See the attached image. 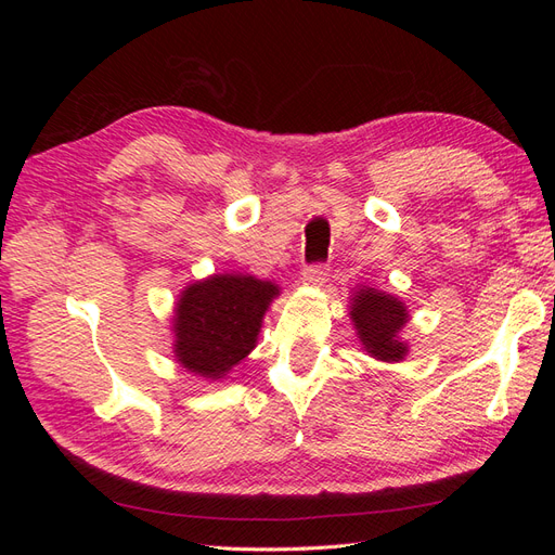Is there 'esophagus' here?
Masks as SVG:
<instances>
[{
    "label": "esophagus",
    "instance_id": "1",
    "mask_svg": "<svg viewBox=\"0 0 555 555\" xmlns=\"http://www.w3.org/2000/svg\"><path fill=\"white\" fill-rule=\"evenodd\" d=\"M328 275V266L326 263H310L304 268V282L306 284H322Z\"/></svg>",
    "mask_w": 555,
    "mask_h": 555
}]
</instances>
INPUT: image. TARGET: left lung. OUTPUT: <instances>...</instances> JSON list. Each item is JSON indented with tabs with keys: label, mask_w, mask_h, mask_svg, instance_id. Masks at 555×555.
Here are the masks:
<instances>
[{
	"label": "left lung",
	"mask_w": 555,
	"mask_h": 555,
	"mask_svg": "<svg viewBox=\"0 0 555 555\" xmlns=\"http://www.w3.org/2000/svg\"><path fill=\"white\" fill-rule=\"evenodd\" d=\"M351 319L365 349L379 361H400L408 347L398 340L408 322V310L398 298L365 287L351 298Z\"/></svg>",
	"instance_id": "8db88e82"
}]
</instances>
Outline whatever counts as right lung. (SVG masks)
Wrapping results in <instances>:
<instances>
[{
  "instance_id": "obj_1",
  "label": "right lung",
  "mask_w": 555,
  "mask_h": 555,
  "mask_svg": "<svg viewBox=\"0 0 555 555\" xmlns=\"http://www.w3.org/2000/svg\"><path fill=\"white\" fill-rule=\"evenodd\" d=\"M280 294L251 275H212L182 292L176 308V357L188 371L217 379L255 349L261 319Z\"/></svg>"
}]
</instances>
